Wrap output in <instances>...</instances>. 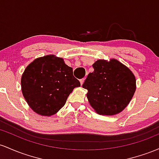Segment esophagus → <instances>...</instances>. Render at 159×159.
Listing matches in <instances>:
<instances>
[{"label":"esophagus","instance_id":"obj_1","mask_svg":"<svg viewBox=\"0 0 159 159\" xmlns=\"http://www.w3.org/2000/svg\"><path fill=\"white\" fill-rule=\"evenodd\" d=\"M84 81H85V78H83V79H81L80 80V84H81V85L83 84V83H84Z\"/></svg>","mask_w":159,"mask_h":159}]
</instances>
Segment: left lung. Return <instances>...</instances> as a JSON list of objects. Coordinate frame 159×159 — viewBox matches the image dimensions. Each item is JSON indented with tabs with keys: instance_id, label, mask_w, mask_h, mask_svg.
I'll use <instances>...</instances> for the list:
<instances>
[{
	"instance_id": "1",
	"label": "left lung",
	"mask_w": 159,
	"mask_h": 159,
	"mask_svg": "<svg viewBox=\"0 0 159 159\" xmlns=\"http://www.w3.org/2000/svg\"><path fill=\"white\" fill-rule=\"evenodd\" d=\"M83 88L88 90L87 98L100 115L113 116L122 112L133 98L136 79L128 67L116 59H99L92 65Z\"/></svg>"
}]
</instances>
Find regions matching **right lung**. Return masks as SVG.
I'll use <instances>...</instances> for the list:
<instances>
[{"label": "right lung", "mask_w": 159, "mask_h": 159, "mask_svg": "<svg viewBox=\"0 0 159 159\" xmlns=\"http://www.w3.org/2000/svg\"><path fill=\"white\" fill-rule=\"evenodd\" d=\"M21 86L32 110L50 116L63 107L69 94L80 86V83L63 58L49 55L36 58L28 65L22 76Z\"/></svg>", "instance_id": "add662e5"}]
</instances>
